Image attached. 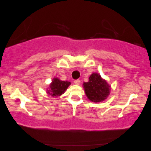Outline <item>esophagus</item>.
Wrapping results in <instances>:
<instances>
[{
  "instance_id": "esophagus-1",
  "label": "esophagus",
  "mask_w": 151,
  "mask_h": 151,
  "mask_svg": "<svg viewBox=\"0 0 151 151\" xmlns=\"http://www.w3.org/2000/svg\"><path fill=\"white\" fill-rule=\"evenodd\" d=\"M74 83H75L76 85H79L80 83V80H79V79L75 80L74 81Z\"/></svg>"
}]
</instances>
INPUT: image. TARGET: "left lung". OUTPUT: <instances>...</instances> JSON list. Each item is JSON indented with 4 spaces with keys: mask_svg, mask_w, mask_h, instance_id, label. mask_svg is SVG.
I'll list each match as a JSON object with an SVG mask.
<instances>
[{
    "mask_svg": "<svg viewBox=\"0 0 151 151\" xmlns=\"http://www.w3.org/2000/svg\"><path fill=\"white\" fill-rule=\"evenodd\" d=\"M87 98L93 102H101L107 98L110 94V86L98 73H93L88 82L83 83Z\"/></svg>",
    "mask_w": 151,
    "mask_h": 151,
    "instance_id": "8db88e82",
    "label": "left lung"
}]
</instances>
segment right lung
I'll list each match as a JSON object with an SVG mask.
<instances>
[{
	"label": "right lung",
	"instance_id": "add662e5",
	"mask_svg": "<svg viewBox=\"0 0 151 151\" xmlns=\"http://www.w3.org/2000/svg\"><path fill=\"white\" fill-rule=\"evenodd\" d=\"M70 84L71 83L68 81L64 82L56 78H53L52 83L50 84V88L48 92V94L52 96H60L65 91Z\"/></svg>",
	"mask_w": 151,
	"mask_h": 151
}]
</instances>
